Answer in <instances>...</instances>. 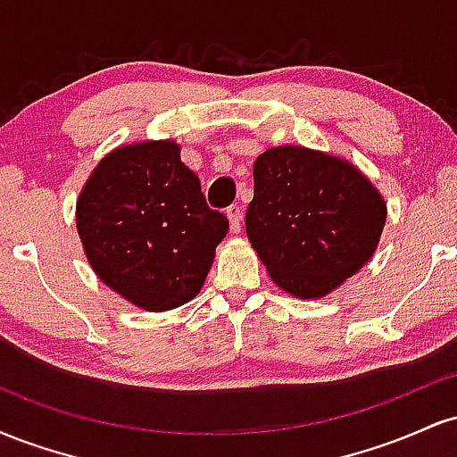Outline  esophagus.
Masks as SVG:
<instances>
[{"label":"esophagus","mask_w":457,"mask_h":457,"mask_svg":"<svg viewBox=\"0 0 457 457\" xmlns=\"http://www.w3.org/2000/svg\"><path fill=\"white\" fill-rule=\"evenodd\" d=\"M225 214H228V219H229V228H232V232L234 234H238L240 232V221H243V208L238 206V204H232V206L228 208V211H225Z\"/></svg>","instance_id":"1"}]
</instances>
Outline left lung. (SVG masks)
Listing matches in <instances>:
<instances>
[{
    "label": "left lung",
    "instance_id": "8db88e82",
    "mask_svg": "<svg viewBox=\"0 0 457 457\" xmlns=\"http://www.w3.org/2000/svg\"><path fill=\"white\" fill-rule=\"evenodd\" d=\"M386 202L342 156L277 145L253 162L245 228L270 279L296 298H322L374 258Z\"/></svg>",
    "mask_w": 457,
    "mask_h": 457
}]
</instances>
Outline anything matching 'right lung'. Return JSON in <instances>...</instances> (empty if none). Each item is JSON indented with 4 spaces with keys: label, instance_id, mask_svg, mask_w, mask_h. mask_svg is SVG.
Listing matches in <instances>:
<instances>
[{
    "label": "right lung",
    "instance_id": "right-lung-1",
    "mask_svg": "<svg viewBox=\"0 0 457 457\" xmlns=\"http://www.w3.org/2000/svg\"><path fill=\"white\" fill-rule=\"evenodd\" d=\"M77 232L109 290L145 312L199 295L229 229L211 211L174 139H144L104 154L77 197Z\"/></svg>",
    "mask_w": 457,
    "mask_h": 457
}]
</instances>
